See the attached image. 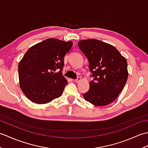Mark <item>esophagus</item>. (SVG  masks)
Segmentation results:
<instances>
[{"label":"esophagus","mask_w":148,"mask_h":148,"mask_svg":"<svg viewBox=\"0 0 148 148\" xmlns=\"http://www.w3.org/2000/svg\"><path fill=\"white\" fill-rule=\"evenodd\" d=\"M81 81V78L80 77H77L76 78V79H75V81H76V83H79Z\"/></svg>","instance_id":"1"}]
</instances>
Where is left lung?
Here are the masks:
<instances>
[{"label":"left lung","instance_id":"left-lung-1","mask_svg":"<svg viewBox=\"0 0 148 148\" xmlns=\"http://www.w3.org/2000/svg\"><path fill=\"white\" fill-rule=\"evenodd\" d=\"M78 46L86 56L91 77L90 90L83 94L84 100L97 106L112 102L127 83V62L115 47L101 40H81Z\"/></svg>","mask_w":148,"mask_h":148}]
</instances>
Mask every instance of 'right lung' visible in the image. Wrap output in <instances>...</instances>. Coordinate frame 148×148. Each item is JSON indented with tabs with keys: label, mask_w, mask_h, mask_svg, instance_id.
I'll list each match as a JSON object with an SVG mask.
<instances>
[{
	"label": "right lung",
	"mask_w": 148,
	"mask_h": 148,
	"mask_svg": "<svg viewBox=\"0 0 148 148\" xmlns=\"http://www.w3.org/2000/svg\"><path fill=\"white\" fill-rule=\"evenodd\" d=\"M71 41L47 39L31 47L18 64L20 88L30 101L47 103L61 96L68 81L62 75Z\"/></svg>",
	"instance_id": "add662e5"
}]
</instances>
